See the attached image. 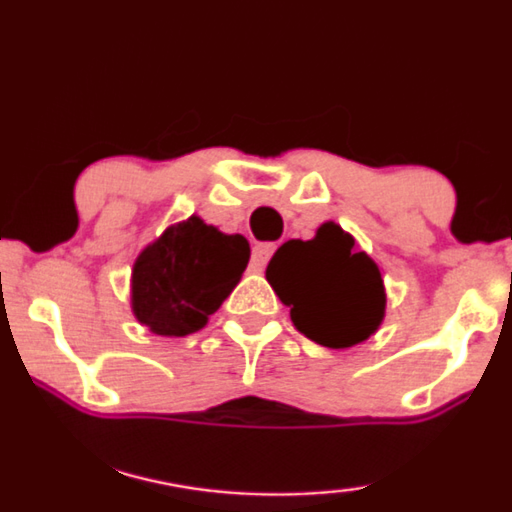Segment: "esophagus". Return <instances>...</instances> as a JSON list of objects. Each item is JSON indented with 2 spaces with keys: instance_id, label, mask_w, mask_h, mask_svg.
I'll return each mask as SVG.
<instances>
[{
  "instance_id": "esophagus-1",
  "label": "esophagus",
  "mask_w": 512,
  "mask_h": 512,
  "mask_svg": "<svg viewBox=\"0 0 512 512\" xmlns=\"http://www.w3.org/2000/svg\"><path fill=\"white\" fill-rule=\"evenodd\" d=\"M275 244L272 242H261V244H256L254 247V251H251V268L254 270H258L261 272L265 265H268V261H270V256L275 254Z\"/></svg>"
}]
</instances>
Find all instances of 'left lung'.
<instances>
[{"label": "left lung", "instance_id": "left-lung-1", "mask_svg": "<svg viewBox=\"0 0 512 512\" xmlns=\"http://www.w3.org/2000/svg\"><path fill=\"white\" fill-rule=\"evenodd\" d=\"M265 277L291 308L296 329L327 348H350L383 320L381 270L336 223H324L308 242H284Z\"/></svg>", "mask_w": 512, "mask_h": 512}]
</instances>
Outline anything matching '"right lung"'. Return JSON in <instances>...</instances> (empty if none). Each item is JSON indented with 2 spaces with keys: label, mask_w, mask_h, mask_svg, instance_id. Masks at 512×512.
Returning a JSON list of instances; mask_svg holds the SVG:
<instances>
[{
  "label": "right lung",
  "mask_w": 512,
  "mask_h": 512,
  "mask_svg": "<svg viewBox=\"0 0 512 512\" xmlns=\"http://www.w3.org/2000/svg\"><path fill=\"white\" fill-rule=\"evenodd\" d=\"M249 263V242L192 216L171 225L134 265L138 322L159 336H188L207 324Z\"/></svg>",
  "instance_id": "right-lung-1"
}]
</instances>
